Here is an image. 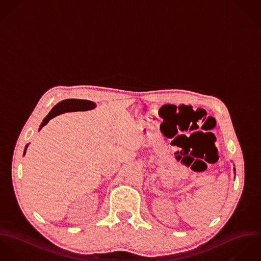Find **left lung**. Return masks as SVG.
I'll list each match as a JSON object with an SVG mask.
<instances>
[{"label": "left lung", "mask_w": 261, "mask_h": 261, "mask_svg": "<svg viewBox=\"0 0 261 261\" xmlns=\"http://www.w3.org/2000/svg\"><path fill=\"white\" fill-rule=\"evenodd\" d=\"M233 170H234V172H235V168H234V169H233Z\"/></svg>", "instance_id": "1"}]
</instances>
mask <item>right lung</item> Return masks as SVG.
<instances>
[{"instance_id":"right-lung-1","label":"right lung","mask_w":261,"mask_h":261,"mask_svg":"<svg viewBox=\"0 0 261 261\" xmlns=\"http://www.w3.org/2000/svg\"><path fill=\"white\" fill-rule=\"evenodd\" d=\"M96 107V104L92 101H88V100H81V99H67V100H63L61 102H59L57 105H55L53 107V109L49 112V114L45 117V119L43 120L42 124L40 125L39 131L49 122V120H51L52 118H54L57 115L63 114L65 112H71V111H87L94 109ZM29 144L26 145L25 150H24V155L26 153L27 147Z\"/></svg>"}]
</instances>
